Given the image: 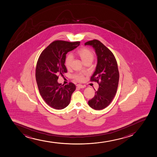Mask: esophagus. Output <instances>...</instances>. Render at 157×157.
<instances>
[{
  "mask_svg": "<svg viewBox=\"0 0 157 157\" xmlns=\"http://www.w3.org/2000/svg\"><path fill=\"white\" fill-rule=\"evenodd\" d=\"M76 86L78 87H79V88H83L85 87L84 86H83V85H81V84H78V85H76Z\"/></svg>",
  "mask_w": 157,
  "mask_h": 157,
  "instance_id": "obj_1",
  "label": "esophagus"
}]
</instances>
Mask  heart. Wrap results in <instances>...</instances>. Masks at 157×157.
I'll return each mask as SVG.
<instances>
[{"label":"heart","mask_w":157,"mask_h":157,"mask_svg":"<svg viewBox=\"0 0 157 157\" xmlns=\"http://www.w3.org/2000/svg\"><path fill=\"white\" fill-rule=\"evenodd\" d=\"M78 55L80 56L82 60L84 63L88 61H93L94 59V55L92 51L88 48H82L78 51L77 52ZM73 59V56L71 54L67 55L64 61V64L67 68H69L70 67ZM73 78L78 81H82L84 78V74L82 73H77L73 75Z\"/></svg>","instance_id":"obj_1"}]
</instances>
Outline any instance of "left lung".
<instances>
[{
	"mask_svg": "<svg viewBox=\"0 0 157 157\" xmlns=\"http://www.w3.org/2000/svg\"><path fill=\"white\" fill-rule=\"evenodd\" d=\"M92 46L95 51L98 63L91 76V81L98 82L99 88L94 98L88 101V105L95 110H101L112 102L117 91L119 74L117 61L114 54L98 40L85 43Z\"/></svg>",
	"mask_w": 157,
	"mask_h": 157,
	"instance_id": "left-lung-1",
	"label": "left lung"
}]
</instances>
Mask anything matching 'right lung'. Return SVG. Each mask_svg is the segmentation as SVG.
I'll return each mask as SVG.
<instances>
[{
	"instance_id": "obj_1",
	"label": "right lung",
	"mask_w": 157,
	"mask_h": 157,
	"mask_svg": "<svg viewBox=\"0 0 157 157\" xmlns=\"http://www.w3.org/2000/svg\"><path fill=\"white\" fill-rule=\"evenodd\" d=\"M78 41H55L42 51L39 58L36 78L42 98L50 106L62 109L67 106L76 86L73 83L61 85L58 82L59 75L67 73L64 61L66 54L79 46Z\"/></svg>"
}]
</instances>
